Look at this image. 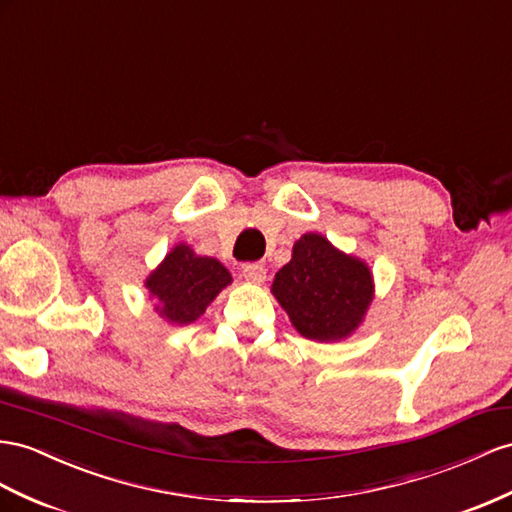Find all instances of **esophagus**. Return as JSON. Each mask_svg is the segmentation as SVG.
<instances>
[{"label": "esophagus", "instance_id": "34e87169", "mask_svg": "<svg viewBox=\"0 0 512 512\" xmlns=\"http://www.w3.org/2000/svg\"><path fill=\"white\" fill-rule=\"evenodd\" d=\"M242 274H244L246 281L259 285V283L266 281V266L264 264H246L242 268Z\"/></svg>", "mask_w": 512, "mask_h": 512}]
</instances>
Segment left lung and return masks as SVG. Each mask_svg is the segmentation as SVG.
<instances>
[{
  "instance_id": "left-lung-1",
  "label": "left lung",
  "mask_w": 512,
  "mask_h": 512,
  "mask_svg": "<svg viewBox=\"0 0 512 512\" xmlns=\"http://www.w3.org/2000/svg\"><path fill=\"white\" fill-rule=\"evenodd\" d=\"M272 294L300 335L331 342L359 326L372 300V277L363 261L335 251L322 235L307 233L294 244L290 264L274 277Z\"/></svg>"
}]
</instances>
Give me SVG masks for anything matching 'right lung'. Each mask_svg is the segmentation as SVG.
<instances>
[{
	"label": "right lung",
	"instance_id": "1",
	"mask_svg": "<svg viewBox=\"0 0 512 512\" xmlns=\"http://www.w3.org/2000/svg\"><path fill=\"white\" fill-rule=\"evenodd\" d=\"M231 283L229 270L212 257H196L192 248L179 244L147 279L153 296L160 298L162 316L177 324H190Z\"/></svg>",
	"mask_w": 512,
	"mask_h": 512
}]
</instances>
